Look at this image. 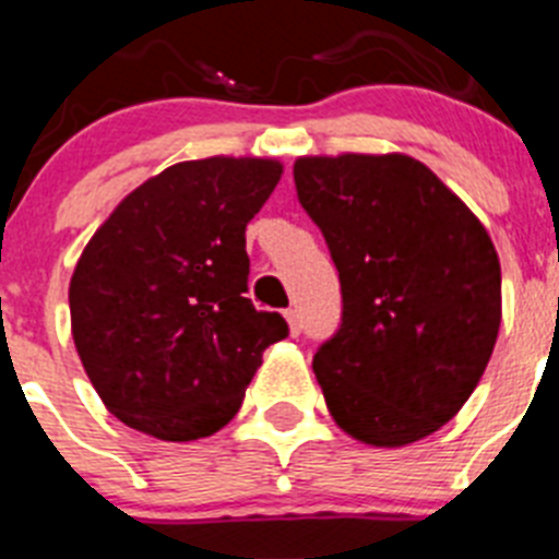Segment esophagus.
Segmentation results:
<instances>
[{"mask_svg": "<svg viewBox=\"0 0 559 559\" xmlns=\"http://www.w3.org/2000/svg\"><path fill=\"white\" fill-rule=\"evenodd\" d=\"M285 319H288L290 335H299V333H302V316H299V310H296V308L285 310Z\"/></svg>", "mask_w": 559, "mask_h": 559, "instance_id": "esophagus-1", "label": "esophagus"}]
</instances>
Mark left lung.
I'll use <instances>...</instances> for the list:
<instances>
[{
    "mask_svg": "<svg viewBox=\"0 0 559 559\" xmlns=\"http://www.w3.org/2000/svg\"><path fill=\"white\" fill-rule=\"evenodd\" d=\"M294 181L341 280V328L313 355L335 426L374 448L426 439L467 403L496 347L490 235L406 153L299 156Z\"/></svg>",
    "mask_w": 559,
    "mask_h": 559,
    "instance_id": "1",
    "label": "left lung"
}]
</instances>
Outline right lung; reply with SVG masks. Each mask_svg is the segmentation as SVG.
Returning a JSON list of instances; mask_svg holds the SVG:
<instances>
[{
  "label": "right lung",
  "instance_id": "add662e5",
  "mask_svg": "<svg viewBox=\"0 0 559 559\" xmlns=\"http://www.w3.org/2000/svg\"><path fill=\"white\" fill-rule=\"evenodd\" d=\"M283 165L179 162L106 218L69 283L72 338L92 386L128 428L165 442L212 437L237 414L265 347L288 335L249 290L246 224Z\"/></svg>",
  "mask_w": 559,
  "mask_h": 559
}]
</instances>
